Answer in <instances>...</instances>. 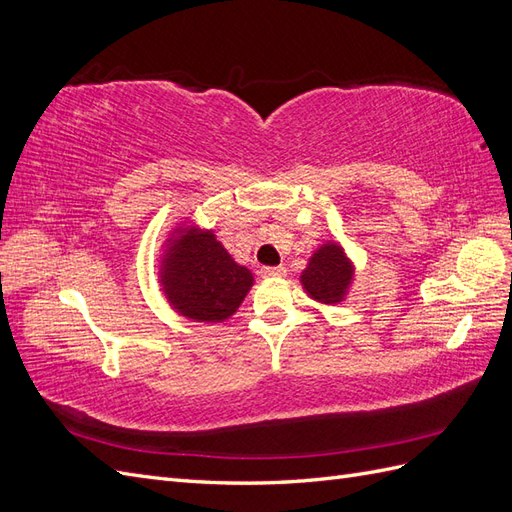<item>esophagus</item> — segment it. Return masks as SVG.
<instances>
[{"label":"esophagus","mask_w":512,"mask_h":512,"mask_svg":"<svg viewBox=\"0 0 512 512\" xmlns=\"http://www.w3.org/2000/svg\"><path fill=\"white\" fill-rule=\"evenodd\" d=\"M260 273L265 277H282L286 275V267H262Z\"/></svg>","instance_id":"esophagus-1"}]
</instances>
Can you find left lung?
I'll return each instance as SVG.
<instances>
[{
    "label": "left lung",
    "instance_id": "1",
    "mask_svg": "<svg viewBox=\"0 0 512 512\" xmlns=\"http://www.w3.org/2000/svg\"><path fill=\"white\" fill-rule=\"evenodd\" d=\"M352 280V267L344 250L339 245H322L309 260V267L303 271L301 282L309 297L322 303H337L344 299L346 288Z\"/></svg>",
    "mask_w": 512,
    "mask_h": 512
}]
</instances>
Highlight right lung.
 <instances>
[{
    "label": "right lung",
    "instance_id": "add662e5",
    "mask_svg": "<svg viewBox=\"0 0 512 512\" xmlns=\"http://www.w3.org/2000/svg\"><path fill=\"white\" fill-rule=\"evenodd\" d=\"M164 290L183 316L220 322L237 312L252 286V273L239 267L213 232L175 239L164 258Z\"/></svg>",
    "mask_w": 512,
    "mask_h": 512
}]
</instances>
